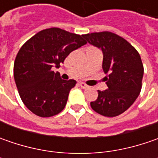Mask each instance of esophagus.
I'll list each match as a JSON object with an SVG mask.
<instances>
[{"label":"esophagus","mask_w":158,"mask_h":158,"mask_svg":"<svg viewBox=\"0 0 158 158\" xmlns=\"http://www.w3.org/2000/svg\"><path fill=\"white\" fill-rule=\"evenodd\" d=\"M79 85H80V87L82 89L89 88L88 85H86V84H85V83H83V82H79Z\"/></svg>","instance_id":"obj_1"}]
</instances>
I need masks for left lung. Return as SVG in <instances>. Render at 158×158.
I'll return each mask as SVG.
<instances>
[{
  "instance_id": "left-lung-1",
  "label": "left lung",
  "mask_w": 158,
  "mask_h": 158,
  "mask_svg": "<svg viewBox=\"0 0 158 158\" xmlns=\"http://www.w3.org/2000/svg\"><path fill=\"white\" fill-rule=\"evenodd\" d=\"M90 45L103 52L102 68L106 76V90H98L90 102L95 112L106 117L123 113L136 100L142 89L143 65L136 49L127 40L110 31L82 35Z\"/></svg>"
}]
</instances>
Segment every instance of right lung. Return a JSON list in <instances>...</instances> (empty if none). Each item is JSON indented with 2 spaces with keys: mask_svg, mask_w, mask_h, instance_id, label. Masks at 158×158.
<instances>
[{
  "mask_svg": "<svg viewBox=\"0 0 158 158\" xmlns=\"http://www.w3.org/2000/svg\"><path fill=\"white\" fill-rule=\"evenodd\" d=\"M82 36L60 28L43 30L26 41L14 63V78L23 103L34 114L52 117L65 108L76 81L62 80L52 67L70 52L85 45Z\"/></svg>",
  "mask_w": 158,
  "mask_h": 158,
  "instance_id": "obj_1",
  "label": "right lung"
}]
</instances>
